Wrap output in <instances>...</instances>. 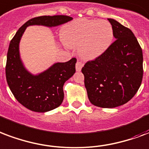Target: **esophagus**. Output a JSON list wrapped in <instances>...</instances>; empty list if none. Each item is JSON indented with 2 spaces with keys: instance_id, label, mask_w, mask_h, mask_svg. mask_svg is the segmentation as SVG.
I'll list each match as a JSON object with an SVG mask.
<instances>
[{
  "instance_id": "1",
  "label": "esophagus",
  "mask_w": 149,
  "mask_h": 149,
  "mask_svg": "<svg viewBox=\"0 0 149 149\" xmlns=\"http://www.w3.org/2000/svg\"><path fill=\"white\" fill-rule=\"evenodd\" d=\"M83 66H84V63L82 62H80V61H77V64H76V70H77V71H78V72L80 71Z\"/></svg>"
}]
</instances>
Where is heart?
Instances as JSON below:
<instances>
[{
    "mask_svg": "<svg viewBox=\"0 0 149 149\" xmlns=\"http://www.w3.org/2000/svg\"><path fill=\"white\" fill-rule=\"evenodd\" d=\"M63 44L78 47L80 57L95 59L109 47L114 37L113 28L105 20L80 19L67 23L60 31Z\"/></svg>",
    "mask_w": 149,
    "mask_h": 149,
    "instance_id": "obj_1",
    "label": "heart"
}]
</instances>
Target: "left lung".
<instances>
[{
	"mask_svg": "<svg viewBox=\"0 0 149 149\" xmlns=\"http://www.w3.org/2000/svg\"><path fill=\"white\" fill-rule=\"evenodd\" d=\"M116 40L102 55L83 67L90 102L101 108H115L127 103L139 89L143 77L142 49L127 27L108 19Z\"/></svg>",
	"mask_w": 149,
	"mask_h": 149,
	"instance_id": "obj_1",
	"label": "left lung"
}]
</instances>
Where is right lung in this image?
Here are the masks:
<instances>
[{"instance_id": "add662e5", "label": "right lung", "mask_w": 149, "mask_h": 149, "mask_svg": "<svg viewBox=\"0 0 149 149\" xmlns=\"http://www.w3.org/2000/svg\"><path fill=\"white\" fill-rule=\"evenodd\" d=\"M67 15H44L29 19L23 24L9 44L5 67L8 87L18 102L28 109L45 112L56 109L64 98L63 85L76 72L77 58L58 62L46 71L32 75L26 69L19 55V42L27 26L41 25L53 27L71 21Z\"/></svg>"}]
</instances>
